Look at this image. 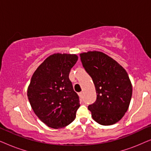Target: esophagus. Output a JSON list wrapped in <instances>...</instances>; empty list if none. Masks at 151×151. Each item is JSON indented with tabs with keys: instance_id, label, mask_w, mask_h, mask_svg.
<instances>
[{
	"instance_id": "1",
	"label": "esophagus",
	"mask_w": 151,
	"mask_h": 151,
	"mask_svg": "<svg viewBox=\"0 0 151 151\" xmlns=\"http://www.w3.org/2000/svg\"><path fill=\"white\" fill-rule=\"evenodd\" d=\"M79 96H80V97H82V93L81 92V93H79Z\"/></svg>"
}]
</instances>
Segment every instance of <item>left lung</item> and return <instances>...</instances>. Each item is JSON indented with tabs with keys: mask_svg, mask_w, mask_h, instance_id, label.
<instances>
[{
	"mask_svg": "<svg viewBox=\"0 0 151 151\" xmlns=\"http://www.w3.org/2000/svg\"><path fill=\"white\" fill-rule=\"evenodd\" d=\"M80 56L96 87V100L88 106L93 119L101 125L114 124L124 115L131 100L132 85L128 73L102 52L88 51Z\"/></svg>",
	"mask_w": 151,
	"mask_h": 151,
	"instance_id": "left-lung-1",
	"label": "left lung"
}]
</instances>
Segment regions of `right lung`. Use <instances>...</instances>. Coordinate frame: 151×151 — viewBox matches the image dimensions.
Listing matches in <instances>:
<instances>
[{
  "label": "right lung",
  "instance_id": "add662e5",
  "mask_svg": "<svg viewBox=\"0 0 151 151\" xmlns=\"http://www.w3.org/2000/svg\"><path fill=\"white\" fill-rule=\"evenodd\" d=\"M78 57L54 53L33 74L27 97L35 114L48 127L60 129L71 124L80 107L79 96L69 78Z\"/></svg>",
  "mask_w": 151,
  "mask_h": 151
}]
</instances>
